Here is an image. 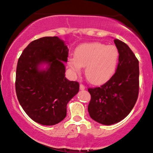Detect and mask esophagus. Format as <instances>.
<instances>
[{
	"instance_id": "obj_1",
	"label": "esophagus",
	"mask_w": 153,
	"mask_h": 153,
	"mask_svg": "<svg viewBox=\"0 0 153 153\" xmlns=\"http://www.w3.org/2000/svg\"><path fill=\"white\" fill-rule=\"evenodd\" d=\"M85 85H82V84H80V90L83 91V90H85Z\"/></svg>"
}]
</instances>
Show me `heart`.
<instances>
[{"label": "heart", "instance_id": "obj_1", "mask_svg": "<svg viewBox=\"0 0 153 153\" xmlns=\"http://www.w3.org/2000/svg\"><path fill=\"white\" fill-rule=\"evenodd\" d=\"M119 52L114 45L99 42L81 45L76 49L74 57L68 59V66L76 74L85 68V78L91 83L99 85L114 74L119 62Z\"/></svg>", "mask_w": 153, "mask_h": 153}]
</instances>
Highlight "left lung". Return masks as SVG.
Instances as JSON below:
<instances>
[{
    "label": "left lung",
    "instance_id": "left-lung-1",
    "mask_svg": "<svg viewBox=\"0 0 153 153\" xmlns=\"http://www.w3.org/2000/svg\"><path fill=\"white\" fill-rule=\"evenodd\" d=\"M114 43L119 52L114 75L101 87L88 88L91 99L88 107L91 119L104 125L119 122L130 113L139 94V61L127 45Z\"/></svg>",
    "mask_w": 153,
    "mask_h": 153
}]
</instances>
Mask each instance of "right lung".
Listing matches in <instances>:
<instances>
[{
  "label": "right lung",
  "instance_id": "1",
  "mask_svg": "<svg viewBox=\"0 0 153 153\" xmlns=\"http://www.w3.org/2000/svg\"><path fill=\"white\" fill-rule=\"evenodd\" d=\"M68 51L59 37L45 36L31 42L18 60L19 102L26 114L42 125H54L65 118L67 104L79 91L78 82L65 77Z\"/></svg>",
  "mask_w": 153,
  "mask_h": 153
}]
</instances>
